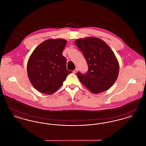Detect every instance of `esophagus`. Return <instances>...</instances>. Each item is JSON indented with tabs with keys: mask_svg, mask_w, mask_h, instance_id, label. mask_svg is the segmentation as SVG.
<instances>
[{
	"mask_svg": "<svg viewBox=\"0 0 146 146\" xmlns=\"http://www.w3.org/2000/svg\"><path fill=\"white\" fill-rule=\"evenodd\" d=\"M78 69L77 68H76L75 70H73V73H76V72H78Z\"/></svg>",
	"mask_w": 146,
	"mask_h": 146,
	"instance_id": "obj_1",
	"label": "esophagus"
}]
</instances>
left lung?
Returning a JSON list of instances; mask_svg holds the SVG:
<instances>
[{
	"label": "left lung",
	"instance_id": "obj_1",
	"mask_svg": "<svg viewBox=\"0 0 146 146\" xmlns=\"http://www.w3.org/2000/svg\"><path fill=\"white\" fill-rule=\"evenodd\" d=\"M75 44L83 52L88 66L86 73H77L80 82L94 94L109 89L117 79L119 68L113 51L97 38L77 39Z\"/></svg>",
	"mask_w": 146,
	"mask_h": 146
}]
</instances>
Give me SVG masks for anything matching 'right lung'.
<instances>
[{
    "instance_id": "add662e5",
    "label": "right lung",
    "mask_w": 146,
    "mask_h": 146,
    "mask_svg": "<svg viewBox=\"0 0 146 146\" xmlns=\"http://www.w3.org/2000/svg\"><path fill=\"white\" fill-rule=\"evenodd\" d=\"M67 41L50 39L35 49L28 60V78L35 89L45 94L55 92L71 71L67 70L62 52Z\"/></svg>"
}]
</instances>
